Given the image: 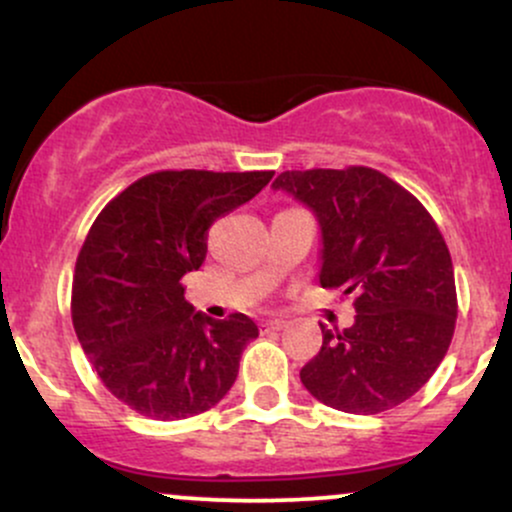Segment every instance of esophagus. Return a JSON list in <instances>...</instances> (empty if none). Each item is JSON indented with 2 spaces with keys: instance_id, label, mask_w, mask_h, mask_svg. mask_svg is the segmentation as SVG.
I'll use <instances>...</instances> for the list:
<instances>
[{
  "instance_id": "esophagus-1",
  "label": "esophagus",
  "mask_w": 512,
  "mask_h": 512,
  "mask_svg": "<svg viewBox=\"0 0 512 512\" xmlns=\"http://www.w3.org/2000/svg\"><path fill=\"white\" fill-rule=\"evenodd\" d=\"M286 325H289V322H286V320H269V322H264L262 327L267 332H279V330H284Z\"/></svg>"
}]
</instances>
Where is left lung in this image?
<instances>
[{
	"label": "left lung",
	"instance_id": "8db88e82",
	"mask_svg": "<svg viewBox=\"0 0 512 512\" xmlns=\"http://www.w3.org/2000/svg\"><path fill=\"white\" fill-rule=\"evenodd\" d=\"M272 187L317 219L322 289L356 293L349 330L320 325V351L301 370L305 390L346 414L407 402L436 373L455 332V274L436 221L373 168L286 170Z\"/></svg>",
	"mask_w": 512,
	"mask_h": 512
}]
</instances>
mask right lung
Here are the masks:
<instances>
[{"label":"right lung","mask_w":512,"mask_h":512,"mask_svg":"<svg viewBox=\"0 0 512 512\" xmlns=\"http://www.w3.org/2000/svg\"><path fill=\"white\" fill-rule=\"evenodd\" d=\"M272 170H161L98 214L79 252L72 322L98 378L129 409L158 421L202 414L228 395L255 322L211 320L180 279L207 257V231L260 195Z\"/></svg>","instance_id":"right-lung-1"}]
</instances>
